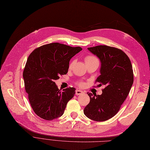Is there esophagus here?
I'll return each mask as SVG.
<instances>
[{
    "instance_id": "esophagus-1",
    "label": "esophagus",
    "mask_w": 150,
    "mask_h": 150,
    "mask_svg": "<svg viewBox=\"0 0 150 150\" xmlns=\"http://www.w3.org/2000/svg\"><path fill=\"white\" fill-rule=\"evenodd\" d=\"M82 93H83V91H81L80 90H76V95H80Z\"/></svg>"
}]
</instances>
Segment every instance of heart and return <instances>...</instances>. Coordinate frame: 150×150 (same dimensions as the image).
<instances>
[{
	"instance_id": "1",
	"label": "heart",
	"mask_w": 150,
	"mask_h": 150,
	"mask_svg": "<svg viewBox=\"0 0 150 150\" xmlns=\"http://www.w3.org/2000/svg\"><path fill=\"white\" fill-rule=\"evenodd\" d=\"M85 63L88 64V63H93V62H98V60L95 56L92 55H87L85 57ZM74 63V60L71 61V62L70 63L69 65V68L72 67ZM78 84L81 85V86H83L84 83L82 82H79V83H78Z\"/></svg>"
}]
</instances>
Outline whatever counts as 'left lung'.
<instances>
[{
  "label": "left lung",
  "mask_w": 150,
  "mask_h": 150,
  "mask_svg": "<svg viewBox=\"0 0 150 150\" xmlns=\"http://www.w3.org/2000/svg\"><path fill=\"white\" fill-rule=\"evenodd\" d=\"M88 51L101 62L99 75L96 82L105 85L101 95L90 97L83 113L88 118L104 122L115 115L130 91L134 82L131 61L122 50L105 45L88 47Z\"/></svg>",
  "instance_id": "1"
}]
</instances>
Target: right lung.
<instances>
[{
  "mask_svg": "<svg viewBox=\"0 0 150 150\" xmlns=\"http://www.w3.org/2000/svg\"><path fill=\"white\" fill-rule=\"evenodd\" d=\"M82 49L59 42L35 49L27 59L23 79L28 100L34 112L40 118L52 120L61 117L76 88L60 91L55 81L68 73L71 59Z\"/></svg>",
  "mask_w": 150,
  "mask_h": 150,
  "instance_id": "right-lung-1",
  "label": "right lung"
}]
</instances>
